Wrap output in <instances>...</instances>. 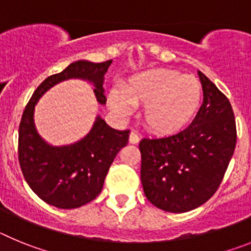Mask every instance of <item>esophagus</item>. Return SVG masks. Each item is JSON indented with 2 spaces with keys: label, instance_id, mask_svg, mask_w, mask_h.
Listing matches in <instances>:
<instances>
[{
  "label": "esophagus",
  "instance_id": "1",
  "mask_svg": "<svg viewBox=\"0 0 251 251\" xmlns=\"http://www.w3.org/2000/svg\"><path fill=\"white\" fill-rule=\"evenodd\" d=\"M138 142H139L138 134H137L136 132H130V134H129V143H132V145H137Z\"/></svg>",
  "mask_w": 251,
  "mask_h": 251
}]
</instances>
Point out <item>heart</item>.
<instances>
[{
  "label": "heart",
  "mask_w": 251,
  "mask_h": 251,
  "mask_svg": "<svg viewBox=\"0 0 251 251\" xmlns=\"http://www.w3.org/2000/svg\"><path fill=\"white\" fill-rule=\"evenodd\" d=\"M121 93H110V108L121 117H127L130 105H143L142 122L151 133L159 136L185 129L202 103L200 81L171 69H151L136 74L122 85Z\"/></svg>",
  "instance_id": "heart-1"
}]
</instances>
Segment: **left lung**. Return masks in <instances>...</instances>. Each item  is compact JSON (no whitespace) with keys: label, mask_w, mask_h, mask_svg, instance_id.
Returning a JSON list of instances; mask_svg holds the SVG:
<instances>
[{"label":"left lung","mask_w":251,"mask_h":251,"mask_svg":"<svg viewBox=\"0 0 251 251\" xmlns=\"http://www.w3.org/2000/svg\"><path fill=\"white\" fill-rule=\"evenodd\" d=\"M199 75L203 103L192 123L172 136L139 142L146 197L168 212L190 211L211 199L236 146L229 99L205 74Z\"/></svg>","instance_id":"obj_1"}]
</instances>
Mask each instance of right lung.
Wrapping results in <instances>:
<instances>
[{
    "mask_svg": "<svg viewBox=\"0 0 251 251\" xmlns=\"http://www.w3.org/2000/svg\"><path fill=\"white\" fill-rule=\"evenodd\" d=\"M112 60L90 63L79 60L59 74L46 77L28 100L19 127V162L30 188L43 201L59 208H76L100 194L117 153L128 143L129 130L110 128L100 117L88 136L75 145L51 147L35 129L32 114L39 98L51 86L70 77L93 81L95 97L105 104L103 76Z\"/></svg>",
    "mask_w": 251,
    "mask_h": 251,
    "instance_id": "1",
    "label": "right lung"
}]
</instances>
